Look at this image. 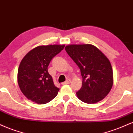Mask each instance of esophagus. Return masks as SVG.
Returning <instances> with one entry per match:
<instances>
[{"mask_svg":"<svg viewBox=\"0 0 133 133\" xmlns=\"http://www.w3.org/2000/svg\"><path fill=\"white\" fill-rule=\"evenodd\" d=\"M71 82V79H68L66 81H65L64 82H62V84H70Z\"/></svg>","mask_w":133,"mask_h":133,"instance_id":"34e87169","label":"esophagus"}]
</instances>
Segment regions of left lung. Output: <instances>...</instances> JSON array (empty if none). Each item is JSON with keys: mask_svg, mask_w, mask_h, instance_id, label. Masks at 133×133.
I'll list each match as a JSON object with an SVG mask.
<instances>
[{"mask_svg": "<svg viewBox=\"0 0 133 133\" xmlns=\"http://www.w3.org/2000/svg\"><path fill=\"white\" fill-rule=\"evenodd\" d=\"M65 49L80 69L82 87L76 92L81 101L94 104L103 100L113 85V71L109 59L92 44H69Z\"/></svg>", "mask_w": 133, "mask_h": 133, "instance_id": "8db88e82", "label": "left lung"}]
</instances>
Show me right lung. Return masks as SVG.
<instances>
[{
	"label": "right lung",
	"instance_id": "obj_1",
	"mask_svg": "<svg viewBox=\"0 0 133 133\" xmlns=\"http://www.w3.org/2000/svg\"><path fill=\"white\" fill-rule=\"evenodd\" d=\"M65 45H39L30 50L20 63L17 82L24 96L31 101L44 104L57 95L59 89L55 86L47 68L55 56Z\"/></svg>",
	"mask_w": 133,
	"mask_h": 133
}]
</instances>
